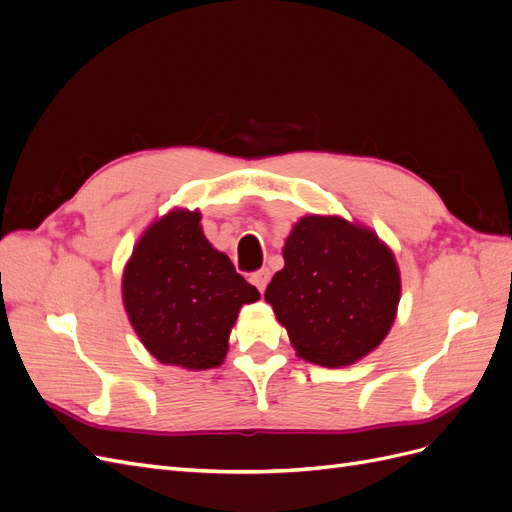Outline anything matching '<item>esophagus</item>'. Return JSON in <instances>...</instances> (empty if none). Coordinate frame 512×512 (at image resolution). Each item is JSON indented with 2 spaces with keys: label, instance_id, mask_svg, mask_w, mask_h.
Wrapping results in <instances>:
<instances>
[{
  "label": "esophagus",
  "instance_id": "34e87169",
  "mask_svg": "<svg viewBox=\"0 0 512 512\" xmlns=\"http://www.w3.org/2000/svg\"><path fill=\"white\" fill-rule=\"evenodd\" d=\"M269 280H271V273H269V269H260V271H256V273L252 275V284H254L260 292H265V288H267Z\"/></svg>",
  "mask_w": 512,
  "mask_h": 512
}]
</instances>
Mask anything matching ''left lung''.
<instances>
[{"instance_id": "left-lung-1", "label": "left lung", "mask_w": 512, "mask_h": 512, "mask_svg": "<svg viewBox=\"0 0 512 512\" xmlns=\"http://www.w3.org/2000/svg\"><path fill=\"white\" fill-rule=\"evenodd\" d=\"M265 299L303 361L346 367L389 335L401 297L395 254L374 230L309 213L284 243Z\"/></svg>"}]
</instances>
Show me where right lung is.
<instances>
[{
	"mask_svg": "<svg viewBox=\"0 0 512 512\" xmlns=\"http://www.w3.org/2000/svg\"><path fill=\"white\" fill-rule=\"evenodd\" d=\"M121 299L151 356L203 371L224 363L239 309L260 292L207 241L200 211L175 207L138 237L121 275Z\"/></svg>",
	"mask_w": 512,
	"mask_h": 512,
	"instance_id": "right-lung-1",
	"label": "right lung"
}]
</instances>
